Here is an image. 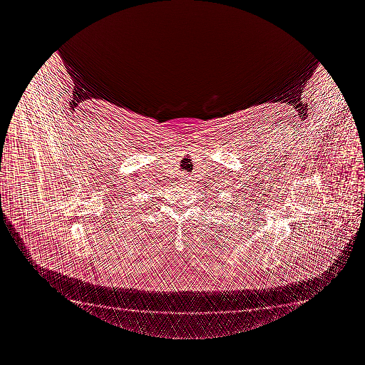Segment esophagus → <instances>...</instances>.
Wrapping results in <instances>:
<instances>
[{"label": "esophagus", "mask_w": 365, "mask_h": 365, "mask_svg": "<svg viewBox=\"0 0 365 365\" xmlns=\"http://www.w3.org/2000/svg\"><path fill=\"white\" fill-rule=\"evenodd\" d=\"M183 183H185V182H183Z\"/></svg>", "instance_id": "1"}]
</instances>
